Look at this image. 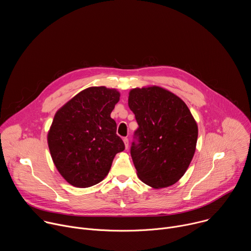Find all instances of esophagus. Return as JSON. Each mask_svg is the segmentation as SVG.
I'll list each match as a JSON object with an SVG mask.
<instances>
[{
  "mask_svg": "<svg viewBox=\"0 0 251 251\" xmlns=\"http://www.w3.org/2000/svg\"><path fill=\"white\" fill-rule=\"evenodd\" d=\"M123 142H124V144H125V148L127 149L129 147V140H128V138H123Z\"/></svg>",
  "mask_w": 251,
  "mask_h": 251,
  "instance_id": "34e87169",
  "label": "esophagus"
}]
</instances>
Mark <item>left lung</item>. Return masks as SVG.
I'll use <instances>...</instances> for the list:
<instances>
[{
	"mask_svg": "<svg viewBox=\"0 0 251 251\" xmlns=\"http://www.w3.org/2000/svg\"><path fill=\"white\" fill-rule=\"evenodd\" d=\"M129 108L139 128L131 156L140 180L153 189L168 188L185 175L196 152L198 124L187 104L157 86L130 90Z\"/></svg>",
	"mask_w": 251,
	"mask_h": 251,
	"instance_id": "obj_1",
	"label": "left lung"
}]
</instances>
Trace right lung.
<instances>
[{
    "label": "right lung",
    "instance_id": "obj_1",
    "mask_svg": "<svg viewBox=\"0 0 251 251\" xmlns=\"http://www.w3.org/2000/svg\"><path fill=\"white\" fill-rule=\"evenodd\" d=\"M119 99L117 89L92 86L56 111L48 144L54 166L71 186L88 188L100 183L115 155L125 149L110 116Z\"/></svg>",
    "mask_w": 251,
    "mask_h": 251
}]
</instances>
